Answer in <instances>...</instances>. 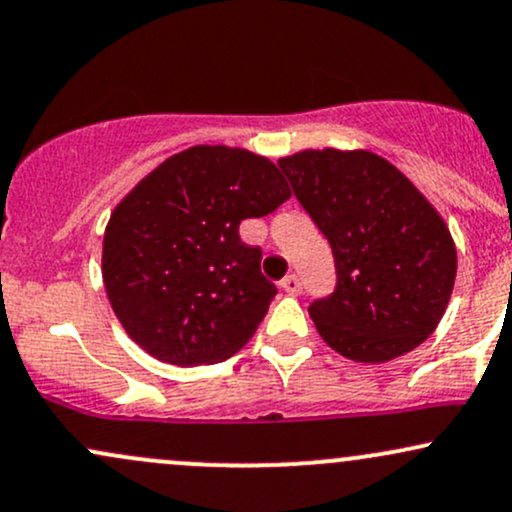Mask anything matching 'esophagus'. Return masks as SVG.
Returning a JSON list of instances; mask_svg holds the SVG:
<instances>
[{
    "label": "esophagus",
    "mask_w": 512,
    "mask_h": 512,
    "mask_svg": "<svg viewBox=\"0 0 512 512\" xmlns=\"http://www.w3.org/2000/svg\"><path fill=\"white\" fill-rule=\"evenodd\" d=\"M281 289H284L286 293H291V296H298V293H301V289H303V284H301V279H298L296 274H289L284 281H281Z\"/></svg>",
    "instance_id": "obj_1"
}]
</instances>
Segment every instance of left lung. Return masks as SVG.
I'll use <instances>...</instances> for the list:
<instances>
[{
	"instance_id": "left-lung-1",
	"label": "left lung",
	"mask_w": 512,
	"mask_h": 512,
	"mask_svg": "<svg viewBox=\"0 0 512 512\" xmlns=\"http://www.w3.org/2000/svg\"><path fill=\"white\" fill-rule=\"evenodd\" d=\"M279 168L332 245L337 286L308 308L320 337L358 363L426 342L457 274L455 243L428 199L370 151L308 149Z\"/></svg>"
}]
</instances>
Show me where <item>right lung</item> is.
Segmentation results:
<instances>
[{
  "label": "right lung",
  "instance_id": "1",
  "mask_svg": "<svg viewBox=\"0 0 512 512\" xmlns=\"http://www.w3.org/2000/svg\"><path fill=\"white\" fill-rule=\"evenodd\" d=\"M289 197L279 168L245 149L192 146L151 170L117 204L103 238V284L129 337L173 366L243 349L276 286L238 226Z\"/></svg>",
  "mask_w": 512,
  "mask_h": 512
}]
</instances>
